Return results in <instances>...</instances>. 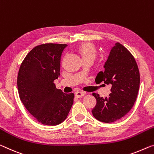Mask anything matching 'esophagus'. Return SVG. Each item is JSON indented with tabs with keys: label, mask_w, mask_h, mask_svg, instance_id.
Segmentation results:
<instances>
[{
	"label": "esophagus",
	"mask_w": 154,
	"mask_h": 154,
	"mask_svg": "<svg viewBox=\"0 0 154 154\" xmlns=\"http://www.w3.org/2000/svg\"><path fill=\"white\" fill-rule=\"evenodd\" d=\"M85 95V92H83V91H76L75 92V96L78 97V98H80V97L83 96Z\"/></svg>",
	"instance_id": "esophagus-1"
}]
</instances>
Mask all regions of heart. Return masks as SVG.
Wrapping results in <instances>:
<instances>
[{"label":"heart","mask_w":154,"mask_h":154,"mask_svg":"<svg viewBox=\"0 0 154 154\" xmlns=\"http://www.w3.org/2000/svg\"><path fill=\"white\" fill-rule=\"evenodd\" d=\"M78 51H79L82 60L91 59L94 60L97 55L96 47H94V45L89 43V42L82 44L78 49Z\"/></svg>","instance_id":"1"}]
</instances>
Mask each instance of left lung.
<instances>
[{"mask_svg":"<svg viewBox=\"0 0 154 154\" xmlns=\"http://www.w3.org/2000/svg\"><path fill=\"white\" fill-rule=\"evenodd\" d=\"M104 67L105 72H99L95 80L112 85L111 94L105 98L92 94L96 105L91 112L96 119L109 123L125 116L133 107L140 87V72L133 55L119 42L111 49Z\"/></svg>","mask_w":154,"mask_h":154,"instance_id":"8db88e82","label":"left lung"}]
</instances>
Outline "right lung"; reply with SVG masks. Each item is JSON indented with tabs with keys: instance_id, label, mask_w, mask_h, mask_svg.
Wrapping results in <instances>:
<instances>
[{
	"instance_id": "obj_1",
	"label": "right lung",
	"mask_w": 154,
	"mask_h": 154,
	"mask_svg": "<svg viewBox=\"0 0 154 154\" xmlns=\"http://www.w3.org/2000/svg\"><path fill=\"white\" fill-rule=\"evenodd\" d=\"M67 45L45 43L33 48L21 63L17 78L20 100L41 123L59 125L67 117L74 93L64 94L54 80L60 75V58Z\"/></svg>"
}]
</instances>
